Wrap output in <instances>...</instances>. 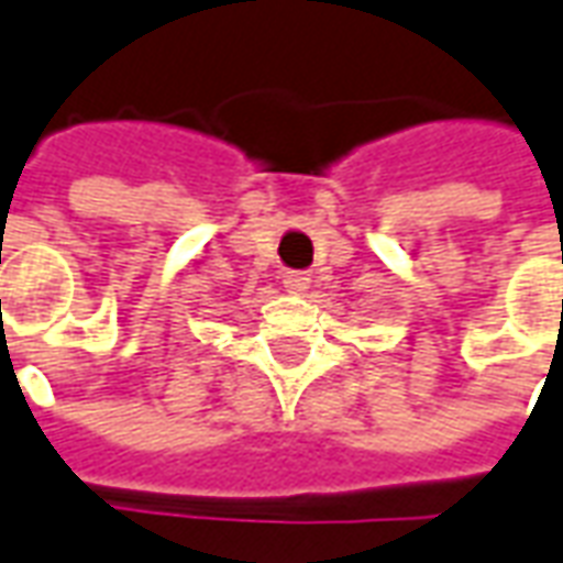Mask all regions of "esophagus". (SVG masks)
Returning a JSON list of instances; mask_svg holds the SVG:
<instances>
[{"mask_svg":"<svg viewBox=\"0 0 563 563\" xmlns=\"http://www.w3.org/2000/svg\"><path fill=\"white\" fill-rule=\"evenodd\" d=\"M283 286H286V292L301 295L310 286V274H308V271H286V277H283Z\"/></svg>","mask_w":563,"mask_h":563,"instance_id":"34e87169","label":"esophagus"}]
</instances>
